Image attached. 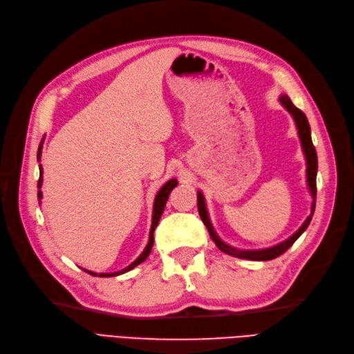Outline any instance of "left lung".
<instances>
[{"mask_svg": "<svg viewBox=\"0 0 354 354\" xmlns=\"http://www.w3.org/2000/svg\"><path fill=\"white\" fill-rule=\"evenodd\" d=\"M279 103L283 106V108L291 113L292 120L295 122L297 127V134L299 138V143H301V149L304 153V159H306V181H307V189L308 194L312 196V208H310V216L304 220V223L301 224V227H298V230H295L291 236L288 239L276 243L273 246H269V248H260V250H241L236 248V246H232L229 243L224 242L214 229L209 214L207 209V202H205V196L201 190H198V211L199 216L205 224L211 239L216 242L217 248L223 252H226L232 257H238V259H243V260H252V261H267V260H273L276 257L282 255L288 248H291L292 243L301 236L304 233V230L308 227L310 221H312L313 212H315V205H316V174H317V155H316V149L313 146L312 142V131H310V125L307 121V116L299 111L298 108H295L294 103L291 102V99L288 97L286 94H281L279 95Z\"/></svg>", "mask_w": 354, "mask_h": 354, "instance_id": "8db88e82", "label": "left lung"}]
</instances>
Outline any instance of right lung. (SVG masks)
<instances>
[{
	"label": "right lung",
	"mask_w": 354,
	"mask_h": 354,
	"mask_svg": "<svg viewBox=\"0 0 354 354\" xmlns=\"http://www.w3.org/2000/svg\"><path fill=\"white\" fill-rule=\"evenodd\" d=\"M42 143H44V138H42L41 143H39V147H38V153H37L38 162L41 160ZM177 185H178V181H177L176 178H171V180H168V181H167V183H165L162 187H160V189L158 190V194H156L155 201H153L152 224H151V230H149V241H147V245L145 246V250L142 251V254L138 255L137 259H136L130 266H127L125 269H121V270H118V272H112V273H100V274H99L100 277L120 276V274H122V273H127V272L133 270L136 266H138L140 263H143V261L147 259L149 254H151V251H152V246H153V232H155V229H156V226H158V223H159V220H160V216H162L164 208H165V203H167V201H168V196H169V194H171V190H173ZM41 186H42V167H41V164H39V180H38V189H41ZM41 199H42V192H41V190H38V201H39V203H41ZM84 270H85V269H84ZM85 272L90 273V274H93V276H97V273H94V272H91V270H85Z\"/></svg>",
	"instance_id": "add662e5"
}]
</instances>
